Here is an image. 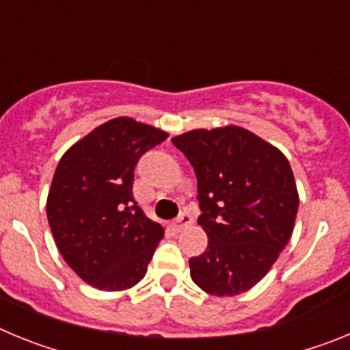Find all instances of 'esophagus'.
Returning a JSON list of instances; mask_svg holds the SVG:
<instances>
[{
	"mask_svg": "<svg viewBox=\"0 0 350 350\" xmlns=\"http://www.w3.org/2000/svg\"><path fill=\"white\" fill-rule=\"evenodd\" d=\"M173 224H175V228H177V230H184L185 226L193 224V217H191L187 212H184V213H180L177 219H175V222H173Z\"/></svg>",
	"mask_w": 350,
	"mask_h": 350,
	"instance_id": "1",
	"label": "esophagus"
}]
</instances>
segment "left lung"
Returning <instances> with one entry per match:
<instances>
[{"instance_id": "obj_1", "label": "left lung", "mask_w": 350, "mask_h": 350, "mask_svg": "<svg viewBox=\"0 0 350 350\" xmlns=\"http://www.w3.org/2000/svg\"><path fill=\"white\" fill-rule=\"evenodd\" d=\"M198 178V224L208 237L189 259L191 279L212 296H237L270 271L295 230L298 189L287 157L240 126L172 138Z\"/></svg>"}]
</instances>
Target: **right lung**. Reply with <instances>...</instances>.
<instances>
[{
  "label": "right lung",
  "instance_id": "1",
  "mask_svg": "<svg viewBox=\"0 0 350 350\" xmlns=\"http://www.w3.org/2000/svg\"><path fill=\"white\" fill-rule=\"evenodd\" d=\"M168 133L117 117L71 145L55 168L47 219L68 267L100 291H126L147 273L165 230L133 198L135 166Z\"/></svg>",
  "mask_w": 350,
  "mask_h": 350
}]
</instances>
